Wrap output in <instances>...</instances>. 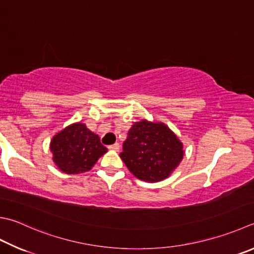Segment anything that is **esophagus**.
<instances>
[{"label": "esophagus", "mask_w": 254, "mask_h": 254, "mask_svg": "<svg viewBox=\"0 0 254 254\" xmlns=\"http://www.w3.org/2000/svg\"><path fill=\"white\" fill-rule=\"evenodd\" d=\"M119 148H121V145H119L118 142H116V143H114V145H111V146H108V149H111V150H114V151H118L119 150Z\"/></svg>", "instance_id": "obj_1"}]
</instances>
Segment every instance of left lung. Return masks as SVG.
I'll use <instances>...</instances> for the list:
<instances>
[{"instance_id": "8db88e82", "label": "left lung", "mask_w": 254, "mask_h": 254, "mask_svg": "<svg viewBox=\"0 0 254 254\" xmlns=\"http://www.w3.org/2000/svg\"><path fill=\"white\" fill-rule=\"evenodd\" d=\"M119 156L138 179L156 183L178 167L184 150L183 143L164 124L141 121L128 131Z\"/></svg>"}]
</instances>
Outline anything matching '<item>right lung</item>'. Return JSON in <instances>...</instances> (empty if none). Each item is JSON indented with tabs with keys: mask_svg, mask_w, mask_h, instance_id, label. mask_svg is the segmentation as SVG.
Returning a JSON list of instances; mask_svg holds the SVG:
<instances>
[{
	"mask_svg": "<svg viewBox=\"0 0 254 254\" xmlns=\"http://www.w3.org/2000/svg\"><path fill=\"white\" fill-rule=\"evenodd\" d=\"M53 160L61 171L68 175L88 171L107 151L99 137L84 124L76 123L53 137Z\"/></svg>",
	"mask_w": 254,
	"mask_h": 254,
	"instance_id": "1",
	"label": "right lung"
}]
</instances>
